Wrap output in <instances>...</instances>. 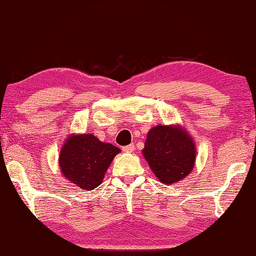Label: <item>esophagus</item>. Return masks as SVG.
Masks as SVG:
<instances>
[{"instance_id":"1","label":"esophagus","mask_w":256,"mask_h":256,"mask_svg":"<svg viewBox=\"0 0 256 256\" xmlns=\"http://www.w3.org/2000/svg\"><path fill=\"white\" fill-rule=\"evenodd\" d=\"M134 149H136V146H134V144H128V146H125L122 148V150L124 151V152H133Z\"/></svg>"}]
</instances>
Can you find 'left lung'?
I'll return each mask as SVG.
<instances>
[{
	"mask_svg": "<svg viewBox=\"0 0 256 256\" xmlns=\"http://www.w3.org/2000/svg\"><path fill=\"white\" fill-rule=\"evenodd\" d=\"M154 176L164 184H175L190 174L196 146L180 125H157L146 134L142 150Z\"/></svg>",
	"mask_w": 256,
	"mask_h": 256,
	"instance_id": "8db88e82",
	"label": "left lung"
}]
</instances>
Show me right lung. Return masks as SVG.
Wrapping results in <instances>:
<instances>
[{
  "instance_id": "obj_1",
  "label": "right lung",
  "mask_w": 256,
  "mask_h": 256,
  "mask_svg": "<svg viewBox=\"0 0 256 256\" xmlns=\"http://www.w3.org/2000/svg\"><path fill=\"white\" fill-rule=\"evenodd\" d=\"M120 152L118 146L102 142L94 134H70L60 151V170L70 183L90 190L100 185Z\"/></svg>"
}]
</instances>
